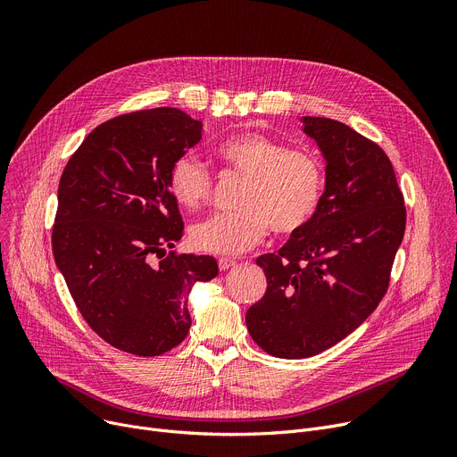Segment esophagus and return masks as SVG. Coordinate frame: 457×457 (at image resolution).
Segmentation results:
<instances>
[{
	"mask_svg": "<svg viewBox=\"0 0 457 457\" xmlns=\"http://www.w3.org/2000/svg\"><path fill=\"white\" fill-rule=\"evenodd\" d=\"M235 265H237V261H233V259H228V257H220V259H219V267H220L222 272L233 269Z\"/></svg>",
	"mask_w": 457,
	"mask_h": 457,
	"instance_id": "obj_1",
	"label": "esophagus"
}]
</instances>
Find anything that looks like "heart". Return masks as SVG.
Masks as SVG:
<instances>
[{
  "label": "heart",
  "mask_w": 457,
  "mask_h": 457,
  "mask_svg": "<svg viewBox=\"0 0 457 457\" xmlns=\"http://www.w3.org/2000/svg\"><path fill=\"white\" fill-rule=\"evenodd\" d=\"M214 154L246 181L241 209L216 212L190 228L196 250L238 255L259 245L269 228L289 235L313 219L324 190L322 166L313 154L287 150L283 142L253 131L224 138ZM168 187L179 205L195 209L211 195V176L195 157L181 155L170 166Z\"/></svg>",
  "instance_id": "1"
}]
</instances>
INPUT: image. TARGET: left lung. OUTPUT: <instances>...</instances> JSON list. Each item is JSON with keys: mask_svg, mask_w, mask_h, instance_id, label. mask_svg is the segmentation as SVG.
<instances>
[{"mask_svg": "<svg viewBox=\"0 0 457 457\" xmlns=\"http://www.w3.org/2000/svg\"><path fill=\"white\" fill-rule=\"evenodd\" d=\"M326 161L322 200L278 253L257 257L267 293L246 313L252 339L302 359L343 341L387 293L405 231L403 196L376 142L331 118L302 116Z\"/></svg>", "mask_w": 457, "mask_h": 457, "instance_id": "1", "label": "left lung"}]
</instances>
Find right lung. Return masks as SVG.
Here are the masks:
<instances>
[{
  "label": "right lung",
  "mask_w": 457,
  "mask_h": 457,
  "mask_svg": "<svg viewBox=\"0 0 457 457\" xmlns=\"http://www.w3.org/2000/svg\"><path fill=\"white\" fill-rule=\"evenodd\" d=\"M202 131L172 107L116 116L83 140L61 176L57 269L87 324L122 352L154 357L178 346L190 328L192 285L219 274L211 255L162 257L183 235L168 172Z\"/></svg>",
  "instance_id": "1"
}]
</instances>
